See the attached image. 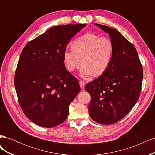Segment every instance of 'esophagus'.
I'll use <instances>...</instances> for the list:
<instances>
[{
	"instance_id": "34e87169",
	"label": "esophagus",
	"mask_w": 155,
	"mask_h": 155,
	"mask_svg": "<svg viewBox=\"0 0 155 155\" xmlns=\"http://www.w3.org/2000/svg\"><path fill=\"white\" fill-rule=\"evenodd\" d=\"M79 85H80L81 89H83L85 86V82L83 80H80L79 81Z\"/></svg>"
}]
</instances>
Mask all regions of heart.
I'll list each match as a JSON object with an SVG mask.
<instances>
[{
  "label": "heart",
  "instance_id": "1",
  "mask_svg": "<svg viewBox=\"0 0 155 155\" xmlns=\"http://www.w3.org/2000/svg\"><path fill=\"white\" fill-rule=\"evenodd\" d=\"M70 50L64 51L63 62L70 72L77 69L81 63L80 74L83 78L104 74L109 69L114 55V46L107 37L87 33L75 39Z\"/></svg>",
  "mask_w": 155,
  "mask_h": 155
}]
</instances>
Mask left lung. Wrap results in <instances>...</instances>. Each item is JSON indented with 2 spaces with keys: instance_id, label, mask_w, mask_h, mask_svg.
Instances as JSON below:
<instances>
[{
  "instance_id": "left-lung-1",
  "label": "left lung",
  "mask_w": 155,
  "mask_h": 155,
  "mask_svg": "<svg viewBox=\"0 0 155 155\" xmlns=\"http://www.w3.org/2000/svg\"><path fill=\"white\" fill-rule=\"evenodd\" d=\"M109 33L114 55L109 69L85 88L90 94L91 118L97 123L110 125L127 114L139 99L143 68L134 45L112 28L95 24Z\"/></svg>"
}]
</instances>
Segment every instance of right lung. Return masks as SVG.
I'll return each instance as SVG.
<instances>
[{"label": "right lung", "mask_w": 155, "mask_h": 155, "mask_svg": "<svg viewBox=\"0 0 155 155\" xmlns=\"http://www.w3.org/2000/svg\"><path fill=\"white\" fill-rule=\"evenodd\" d=\"M85 26H54L23 48L14 85L23 112L34 124L50 128L67 118L80 87L65 68L63 54L72 37Z\"/></svg>", "instance_id": "1"}]
</instances>
